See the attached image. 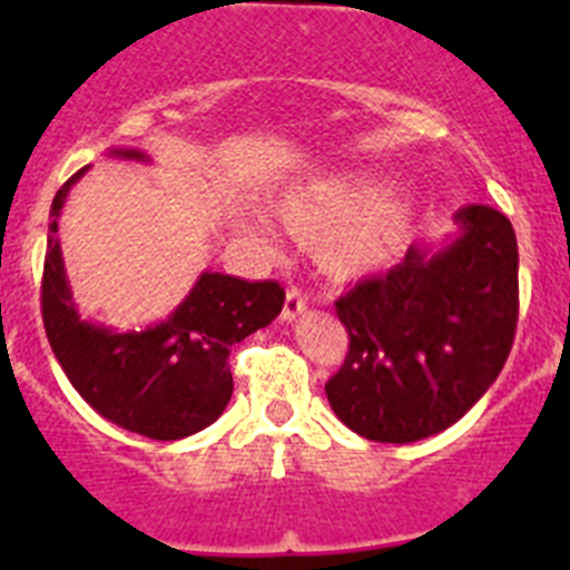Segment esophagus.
<instances>
[{"instance_id": "obj_1", "label": "esophagus", "mask_w": 570, "mask_h": 570, "mask_svg": "<svg viewBox=\"0 0 570 570\" xmlns=\"http://www.w3.org/2000/svg\"><path fill=\"white\" fill-rule=\"evenodd\" d=\"M305 308H308V296L302 294L299 288H288V294H285V308H282V322L296 320Z\"/></svg>"}]
</instances>
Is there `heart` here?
<instances>
[{"instance_id":"heart-1","label":"heart","mask_w":570,"mask_h":570,"mask_svg":"<svg viewBox=\"0 0 570 570\" xmlns=\"http://www.w3.org/2000/svg\"><path fill=\"white\" fill-rule=\"evenodd\" d=\"M382 193L385 185L374 176H314L291 185L276 199V214L296 239L314 245L322 268L362 276L394 262L416 223V205L407 196ZM248 234L262 236V230L248 225Z\"/></svg>"}]
</instances>
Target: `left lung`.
Listing matches in <instances>:
<instances>
[{
	"label": "left lung",
	"mask_w": 570,
	"mask_h": 570,
	"mask_svg": "<svg viewBox=\"0 0 570 570\" xmlns=\"http://www.w3.org/2000/svg\"><path fill=\"white\" fill-rule=\"evenodd\" d=\"M440 248L411 245L385 276L336 299L347 356L325 385L334 414L365 440L416 442L471 411L500 376L520 314V254L508 216L456 210Z\"/></svg>",
	"instance_id": "left-lung-1"
}]
</instances>
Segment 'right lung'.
Returning <instances> with one entry per match:
<instances>
[{"label":"right lung","instance_id":"1","mask_svg":"<svg viewBox=\"0 0 570 570\" xmlns=\"http://www.w3.org/2000/svg\"><path fill=\"white\" fill-rule=\"evenodd\" d=\"M110 156L148 163L136 148ZM77 170L50 205L42 274V322L70 385L99 416L148 440H183L223 416L234 394L230 345L279 316V282H248L203 271L174 314L142 331L105 328L82 320L65 276L57 230Z\"/></svg>","mask_w":570,"mask_h":570}]
</instances>
